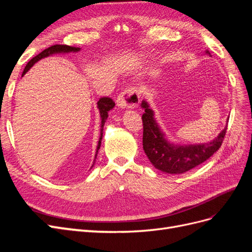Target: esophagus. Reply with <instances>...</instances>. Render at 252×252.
<instances>
[{
	"instance_id": "esophagus-1",
	"label": "esophagus",
	"mask_w": 252,
	"mask_h": 252,
	"mask_svg": "<svg viewBox=\"0 0 252 252\" xmlns=\"http://www.w3.org/2000/svg\"><path fill=\"white\" fill-rule=\"evenodd\" d=\"M140 103V95L138 89L134 86L125 88L119 94L117 104L121 108H135Z\"/></svg>"
}]
</instances>
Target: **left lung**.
<instances>
[{"label":"left lung","instance_id":"8db88e82","mask_svg":"<svg viewBox=\"0 0 252 252\" xmlns=\"http://www.w3.org/2000/svg\"><path fill=\"white\" fill-rule=\"evenodd\" d=\"M206 53H209L206 50ZM210 55V53H209ZM145 112L143 120V148L149 161L157 169L166 173H184L199 166L220 149L224 141L227 127L217 138L208 143L177 146L165 139L147 102H142Z\"/></svg>","mask_w":252,"mask_h":252}]
</instances>
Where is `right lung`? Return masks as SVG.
Wrapping results in <instances>:
<instances>
[{
  "label": "right lung",
  "instance_id": "1",
  "mask_svg": "<svg viewBox=\"0 0 252 252\" xmlns=\"http://www.w3.org/2000/svg\"><path fill=\"white\" fill-rule=\"evenodd\" d=\"M80 48L79 47H71V46H68V45H53V46H50L48 48H46L45 50H43L41 53H39V55L35 56L34 58H32V60L29 61V62L27 63L26 67L24 68V71H23V75H24L30 68H32L37 61H40L41 59L43 58H46L48 56H51V55H55V53H64V52H77L79 51ZM114 107V102L111 100L110 97H101L100 100H98L97 102V108L98 110H100V113H101V135H100V139H98V142H97V148H96V154H95V158H96V155H97V151L98 149H100L101 147V142H102V138H103V127L105 125V122L106 120H107L108 118V111L110 109H112ZM94 166V165H93ZM91 166V167H93Z\"/></svg>",
  "mask_w": 252,
  "mask_h": 252
}]
</instances>
